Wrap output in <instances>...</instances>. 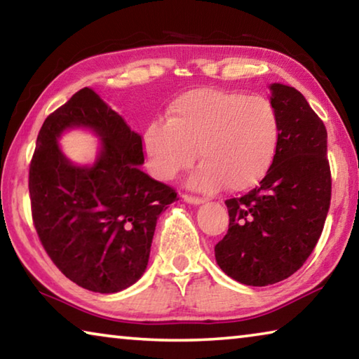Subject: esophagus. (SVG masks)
<instances>
[{"mask_svg": "<svg viewBox=\"0 0 359 359\" xmlns=\"http://www.w3.org/2000/svg\"><path fill=\"white\" fill-rule=\"evenodd\" d=\"M182 198H184V201H185V203H190V204H194V205H198V204H203V203H204V199H203V198H199V196H191V194H182Z\"/></svg>", "mask_w": 359, "mask_h": 359, "instance_id": "1", "label": "esophagus"}]
</instances>
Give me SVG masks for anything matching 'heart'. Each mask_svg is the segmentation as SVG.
Listing matches in <instances>:
<instances>
[{"label": "heart", "mask_w": 359, "mask_h": 359, "mask_svg": "<svg viewBox=\"0 0 359 359\" xmlns=\"http://www.w3.org/2000/svg\"><path fill=\"white\" fill-rule=\"evenodd\" d=\"M278 136L277 112L263 96L198 88L177 96L166 120L149 126L144 149L151 171L163 180L190 168L196 150L201 165L188 182L191 188L242 191L264 177Z\"/></svg>", "instance_id": "b5f03b06"}]
</instances>
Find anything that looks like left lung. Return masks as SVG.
Here are the masks:
<instances>
[{
  "instance_id": "8db88e82",
  "label": "left lung",
  "mask_w": 359,
  "mask_h": 359,
  "mask_svg": "<svg viewBox=\"0 0 359 359\" xmlns=\"http://www.w3.org/2000/svg\"><path fill=\"white\" fill-rule=\"evenodd\" d=\"M280 136L258 187L224 201L229 226L215 245L224 274L250 287L293 276L311 257L331 204L327 133L296 88L271 85Z\"/></svg>"
}]
</instances>
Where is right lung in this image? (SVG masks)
Masks as SVG:
<instances>
[{"mask_svg":"<svg viewBox=\"0 0 359 359\" xmlns=\"http://www.w3.org/2000/svg\"><path fill=\"white\" fill-rule=\"evenodd\" d=\"M76 126L102 137L93 167L72 165L57 147ZM142 163V137L93 88L42 123L28 177L33 223L53 264L79 287L117 293L144 274L158 217L177 193L141 171Z\"/></svg>","mask_w":359,"mask_h":359,"instance_id":"right-lung-1","label":"right lung"}]
</instances>
